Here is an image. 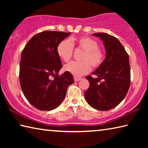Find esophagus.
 <instances>
[{
    "instance_id": "1",
    "label": "esophagus",
    "mask_w": 148,
    "mask_h": 148,
    "mask_svg": "<svg viewBox=\"0 0 148 148\" xmlns=\"http://www.w3.org/2000/svg\"><path fill=\"white\" fill-rule=\"evenodd\" d=\"M81 79H82V77H77V76H74V82H78Z\"/></svg>"
}]
</instances>
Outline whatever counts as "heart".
<instances>
[{
  "label": "heart",
  "mask_w": 148,
  "mask_h": 148,
  "mask_svg": "<svg viewBox=\"0 0 148 148\" xmlns=\"http://www.w3.org/2000/svg\"><path fill=\"white\" fill-rule=\"evenodd\" d=\"M74 46L78 49L84 50L80 62H71L65 65V71L74 75L82 76L91 71V66L95 69L99 67L104 60L103 50L98 47V43L88 36H82L71 40H64L57 47V53L60 59L64 62H69L74 53Z\"/></svg>",
  "instance_id": "b5f03b06"
}]
</instances>
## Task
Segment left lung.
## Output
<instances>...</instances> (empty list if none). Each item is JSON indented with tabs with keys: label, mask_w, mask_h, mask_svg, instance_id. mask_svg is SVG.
Segmentation results:
<instances>
[{
	"label": "left lung",
	"mask_w": 148,
	"mask_h": 148,
	"mask_svg": "<svg viewBox=\"0 0 148 148\" xmlns=\"http://www.w3.org/2000/svg\"><path fill=\"white\" fill-rule=\"evenodd\" d=\"M93 35L103 41L106 58L92 73L97 77H86L89 87L85 92V98L93 108L107 111L117 106L128 92L131 83L129 55L116 37L104 32Z\"/></svg>",
	"instance_id": "1"
}]
</instances>
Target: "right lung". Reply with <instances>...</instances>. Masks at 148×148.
Returning a JSON list of instances; mask_svg holds the SVG:
<instances>
[{
	"instance_id": "1",
	"label": "right lung",
	"mask_w": 148,
	"mask_h": 148,
	"mask_svg": "<svg viewBox=\"0 0 148 148\" xmlns=\"http://www.w3.org/2000/svg\"><path fill=\"white\" fill-rule=\"evenodd\" d=\"M71 33L39 32L30 39L22 51L19 66L21 88L27 101L38 110L49 111L58 107L69 86L74 83L70 72L59 75L62 64L57 53L58 44Z\"/></svg>"
}]
</instances>
